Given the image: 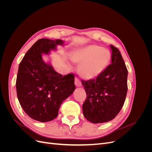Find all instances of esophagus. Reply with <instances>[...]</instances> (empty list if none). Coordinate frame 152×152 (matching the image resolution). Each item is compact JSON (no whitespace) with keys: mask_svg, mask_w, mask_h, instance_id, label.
Returning a JSON list of instances; mask_svg holds the SVG:
<instances>
[{"mask_svg":"<svg viewBox=\"0 0 152 152\" xmlns=\"http://www.w3.org/2000/svg\"><path fill=\"white\" fill-rule=\"evenodd\" d=\"M75 84L77 87H80L82 86V83L80 80L79 79V78L76 77L75 79Z\"/></svg>","mask_w":152,"mask_h":152,"instance_id":"esophagus-1","label":"esophagus"}]
</instances>
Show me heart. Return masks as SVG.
Returning <instances> with one entry per match:
<instances>
[{
    "label": "heart",
    "instance_id": "obj_1",
    "mask_svg": "<svg viewBox=\"0 0 152 152\" xmlns=\"http://www.w3.org/2000/svg\"><path fill=\"white\" fill-rule=\"evenodd\" d=\"M73 62L80 64L79 72L86 79L99 76L108 65L111 53L97 45H89L75 50L72 55Z\"/></svg>",
    "mask_w": 152,
    "mask_h": 152
}]
</instances>
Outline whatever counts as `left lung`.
Returning <instances> with one entry per match:
<instances>
[{
    "instance_id": "left-lung-1",
    "label": "left lung",
    "mask_w": 152,
    "mask_h": 152,
    "mask_svg": "<svg viewBox=\"0 0 152 152\" xmlns=\"http://www.w3.org/2000/svg\"><path fill=\"white\" fill-rule=\"evenodd\" d=\"M110 64L101 74L89 80H82L86 92L82 105L85 118L94 124L112 121L121 111L127 92V69L119 50L111 45Z\"/></svg>"
}]
</instances>
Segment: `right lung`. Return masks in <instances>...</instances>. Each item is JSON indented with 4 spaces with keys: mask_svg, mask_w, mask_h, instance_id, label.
<instances>
[{
    "mask_svg": "<svg viewBox=\"0 0 152 152\" xmlns=\"http://www.w3.org/2000/svg\"><path fill=\"white\" fill-rule=\"evenodd\" d=\"M63 44L60 39H39L20 63L16 82L18 99L25 112L35 121L45 122L56 118L62 102L75 89L73 73L62 76L42 59V53L49 54Z\"/></svg>",
    "mask_w": 152,
    "mask_h": 152,
    "instance_id": "add662e5",
    "label": "right lung"
}]
</instances>
